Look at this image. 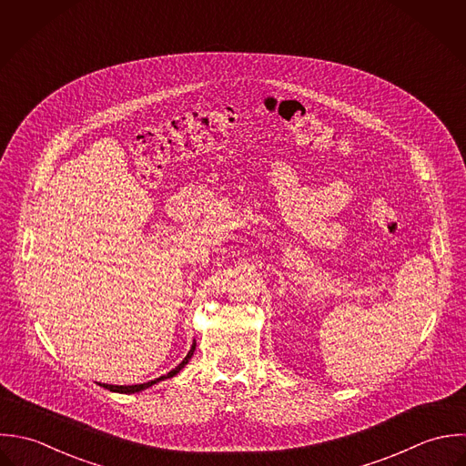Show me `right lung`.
Wrapping results in <instances>:
<instances>
[{"instance_id": "add662e5", "label": "right lung", "mask_w": 466, "mask_h": 466, "mask_svg": "<svg viewBox=\"0 0 466 466\" xmlns=\"http://www.w3.org/2000/svg\"><path fill=\"white\" fill-rule=\"evenodd\" d=\"M193 350H195V343L191 345V349H189V352H187V356L173 369V370H169L167 374H164V376H160V378H157V380H152V381H148V383H141V385H103L105 389H108V390H114V392H123V394H134V392H139V390H145V389H148V387H152V385H156L157 381H162V380H166V378H173L187 361H189V358L193 356Z\"/></svg>"}]
</instances>
